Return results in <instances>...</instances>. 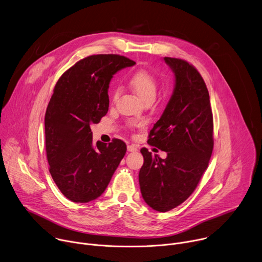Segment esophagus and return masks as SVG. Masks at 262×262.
Returning a JSON list of instances; mask_svg holds the SVG:
<instances>
[{
	"instance_id": "34e87169",
	"label": "esophagus",
	"mask_w": 262,
	"mask_h": 262,
	"mask_svg": "<svg viewBox=\"0 0 262 262\" xmlns=\"http://www.w3.org/2000/svg\"><path fill=\"white\" fill-rule=\"evenodd\" d=\"M127 150H128L129 152H136V151H138V146L135 145V144L128 145V146H127Z\"/></svg>"
}]
</instances>
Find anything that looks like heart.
<instances>
[{
	"mask_svg": "<svg viewBox=\"0 0 262 262\" xmlns=\"http://www.w3.org/2000/svg\"><path fill=\"white\" fill-rule=\"evenodd\" d=\"M130 87L136 92V94L143 100H147L149 98H156L158 92V81L150 72L146 70H139L129 80ZM119 91H115L114 97L118 96Z\"/></svg>",
	"mask_w": 262,
	"mask_h": 262,
	"instance_id": "obj_1",
	"label": "heart"
}]
</instances>
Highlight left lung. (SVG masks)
Returning <instances> with one entry per match:
<instances>
[{"instance_id":"8db88e82","label":"left lung","mask_w":262,"mask_h":262,"mask_svg":"<svg viewBox=\"0 0 262 262\" xmlns=\"http://www.w3.org/2000/svg\"><path fill=\"white\" fill-rule=\"evenodd\" d=\"M175 77L172 96L150 130L148 144L167 152L152 157L142 148L139 183L144 201L165 212L188 199L207 169L213 148V119L206 85L186 61L164 58Z\"/></svg>"}]
</instances>
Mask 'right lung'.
I'll return each instance as SVG.
<instances>
[{
    "instance_id": "right-lung-1",
    "label": "right lung",
    "mask_w": 262,
    "mask_h": 262,
    "mask_svg": "<svg viewBox=\"0 0 262 262\" xmlns=\"http://www.w3.org/2000/svg\"><path fill=\"white\" fill-rule=\"evenodd\" d=\"M136 62L119 55H94L80 60L57 82L46 118L50 173L72 202L98 198L126 152L123 141L93 145L90 124L108 110V84L114 74Z\"/></svg>"
}]
</instances>
